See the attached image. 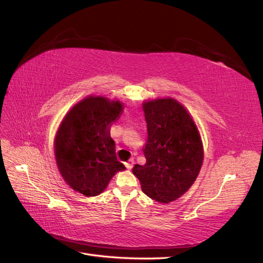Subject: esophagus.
<instances>
[{
	"label": "esophagus",
	"instance_id": "obj_1",
	"mask_svg": "<svg viewBox=\"0 0 263 263\" xmlns=\"http://www.w3.org/2000/svg\"><path fill=\"white\" fill-rule=\"evenodd\" d=\"M125 165H126V167L128 168V170H132V167L134 166V160L130 159L129 161L125 163Z\"/></svg>",
	"mask_w": 263,
	"mask_h": 263
}]
</instances>
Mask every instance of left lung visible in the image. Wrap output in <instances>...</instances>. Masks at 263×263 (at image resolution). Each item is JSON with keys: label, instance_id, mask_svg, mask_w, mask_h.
Instances as JSON below:
<instances>
[{"label": "left lung", "instance_id": "left-lung-1", "mask_svg": "<svg viewBox=\"0 0 263 263\" xmlns=\"http://www.w3.org/2000/svg\"><path fill=\"white\" fill-rule=\"evenodd\" d=\"M147 142L146 163L135 164L146 196L162 203L177 200L194 184L202 165L203 147L199 130L182 104L172 98L143 104Z\"/></svg>", "mask_w": 263, "mask_h": 263}]
</instances>
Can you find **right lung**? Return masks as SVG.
Instances as JSON below:
<instances>
[{
  "label": "right lung",
  "mask_w": 263,
  "mask_h": 263,
  "mask_svg": "<svg viewBox=\"0 0 263 263\" xmlns=\"http://www.w3.org/2000/svg\"><path fill=\"white\" fill-rule=\"evenodd\" d=\"M122 108L119 101L90 96L69 110L56 133L58 170L72 189L86 197L100 195L115 174L125 170L109 129Z\"/></svg>",
  "instance_id": "1"
}]
</instances>
